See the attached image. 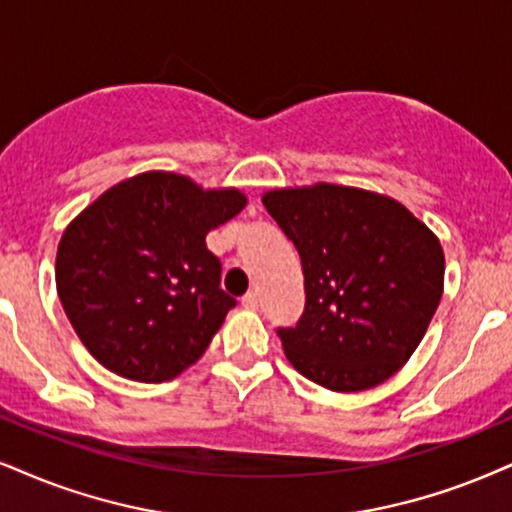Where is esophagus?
<instances>
[{
    "label": "esophagus",
    "instance_id": "obj_1",
    "mask_svg": "<svg viewBox=\"0 0 512 512\" xmlns=\"http://www.w3.org/2000/svg\"><path fill=\"white\" fill-rule=\"evenodd\" d=\"M242 306L249 308V311H256V308H258V294H254V292L246 294L242 299Z\"/></svg>",
    "mask_w": 512,
    "mask_h": 512
}]
</instances>
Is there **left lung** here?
Here are the masks:
<instances>
[{"label":"left lung","instance_id":"obj_1","mask_svg":"<svg viewBox=\"0 0 512 512\" xmlns=\"http://www.w3.org/2000/svg\"><path fill=\"white\" fill-rule=\"evenodd\" d=\"M263 206L304 268V315L277 330L289 363L332 391L389 380L418 349L444 292L437 235L399 201L358 187L273 189Z\"/></svg>","mask_w":512,"mask_h":512}]
</instances>
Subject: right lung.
I'll return each instance as SVG.
<instances>
[{
    "label": "right lung",
    "mask_w": 512,
    "mask_h": 512,
    "mask_svg": "<svg viewBox=\"0 0 512 512\" xmlns=\"http://www.w3.org/2000/svg\"><path fill=\"white\" fill-rule=\"evenodd\" d=\"M244 206L239 189L149 170L106 189L66 227L56 292L106 370L166 382L204 356L237 304L220 289L206 235Z\"/></svg>",
    "instance_id": "add662e5"
}]
</instances>
